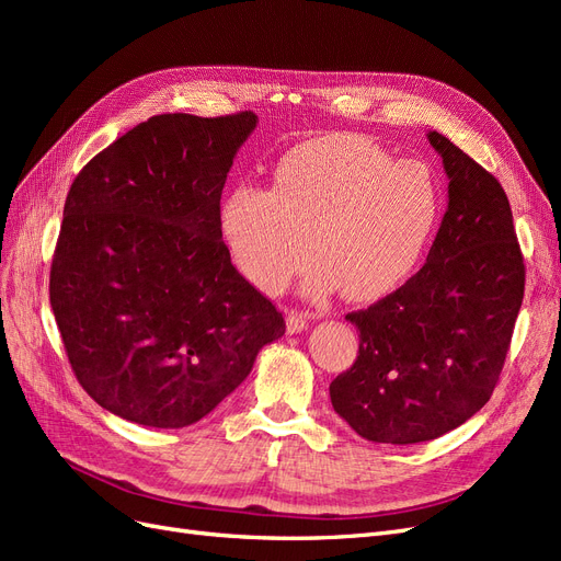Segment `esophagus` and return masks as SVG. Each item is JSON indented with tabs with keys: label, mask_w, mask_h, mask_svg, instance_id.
Instances as JSON below:
<instances>
[{
	"label": "esophagus",
	"mask_w": 561,
	"mask_h": 561,
	"mask_svg": "<svg viewBox=\"0 0 561 561\" xmlns=\"http://www.w3.org/2000/svg\"><path fill=\"white\" fill-rule=\"evenodd\" d=\"M309 320H311V316L307 311H297V309L287 311V332L295 334V332L307 330L309 328Z\"/></svg>",
	"instance_id": "1"
}]
</instances>
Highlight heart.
Here are the masks:
<instances>
[{
	"label": "heart",
	"mask_w": 561,
	"mask_h": 561,
	"mask_svg": "<svg viewBox=\"0 0 561 561\" xmlns=\"http://www.w3.org/2000/svg\"><path fill=\"white\" fill-rule=\"evenodd\" d=\"M439 213L431 171L393 161L355 135L307 140L276 163L271 190L239 184L219 227L236 264L264 293L290 283L309 252L307 293L342 287L351 301H375L412 274Z\"/></svg>",
	"instance_id": "obj_1"
}]
</instances>
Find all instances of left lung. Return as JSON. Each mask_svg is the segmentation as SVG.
<instances>
[{
    "instance_id": "left-lung-1",
    "label": "left lung",
    "mask_w": 561,
    "mask_h": 561,
    "mask_svg": "<svg viewBox=\"0 0 561 561\" xmlns=\"http://www.w3.org/2000/svg\"><path fill=\"white\" fill-rule=\"evenodd\" d=\"M449 206L396 293L346 316L358 358L330 383L334 412L371 443H426L466 423L499 383L524 299V257L501 182L439 133Z\"/></svg>"
}]
</instances>
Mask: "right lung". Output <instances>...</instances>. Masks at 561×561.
Returning <instances> with one entry per match:
<instances>
[{
  "instance_id": "1",
  "label": "right lung",
  "mask_w": 561,
  "mask_h": 561,
  "mask_svg": "<svg viewBox=\"0 0 561 561\" xmlns=\"http://www.w3.org/2000/svg\"><path fill=\"white\" fill-rule=\"evenodd\" d=\"M254 126L252 112L157 114L95 154L67 192L50 309L77 381L116 416L192 426L285 334L219 227L227 173Z\"/></svg>"
}]
</instances>
